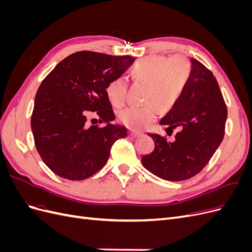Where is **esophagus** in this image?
Segmentation results:
<instances>
[{
	"instance_id": "esophagus-1",
	"label": "esophagus",
	"mask_w": 252,
	"mask_h": 252,
	"mask_svg": "<svg viewBox=\"0 0 252 252\" xmlns=\"http://www.w3.org/2000/svg\"><path fill=\"white\" fill-rule=\"evenodd\" d=\"M139 135H141V133L138 131H133V130L129 131V136H132V138H136V136H139Z\"/></svg>"
}]
</instances>
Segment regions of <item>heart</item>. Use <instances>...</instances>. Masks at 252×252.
I'll return each instance as SVG.
<instances>
[{"mask_svg":"<svg viewBox=\"0 0 252 252\" xmlns=\"http://www.w3.org/2000/svg\"><path fill=\"white\" fill-rule=\"evenodd\" d=\"M132 78L146 85L142 107H128L119 113L122 124L133 130H141L156 121L159 108L170 110L184 93L191 74V65L183 56L166 58L152 56L144 58L131 68ZM127 81L123 77L112 79L106 86L109 102L121 107L126 102Z\"/></svg>","mask_w":252,"mask_h":252,"instance_id":"1","label":"heart"}]
</instances>
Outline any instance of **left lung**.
<instances>
[{
    "instance_id": "left-lung-1",
    "label": "left lung",
    "mask_w": 252,
    "mask_h": 252,
    "mask_svg": "<svg viewBox=\"0 0 252 252\" xmlns=\"http://www.w3.org/2000/svg\"><path fill=\"white\" fill-rule=\"evenodd\" d=\"M191 74L184 93L159 121L168 129L179 127L169 142L149 133L155 150L142 158L148 171L163 180L178 182L194 177L209 162L225 133L227 107L217 79L199 61L190 58Z\"/></svg>"
}]
</instances>
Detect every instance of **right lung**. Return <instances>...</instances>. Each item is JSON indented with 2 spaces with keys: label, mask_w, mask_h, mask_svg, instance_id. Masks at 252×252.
<instances>
[{
  "label": "right lung",
  "mask_w": 252,
  "mask_h": 252,
  "mask_svg": "<svg viewBox=\"0 0 252 252\" xmlns=\"http://www.w3.org/2000/svg\"><path fill=\"white\" fill-rule=\"evenodd\" d=\"M130 56L113 57L94 51L68 56L43 80L32 116L35 148L43 162L59 177L88 179L108 161L113 143L127 129L110 124L116 119L106 86L134 62ZM96 111L104 127L86 124Z\"/></svg>",
  "instance_id": "right-lung-1"
}]
</instances>
